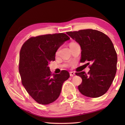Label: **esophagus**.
Listing matches in <instances>:
<instances>
[{
    "label": "esophagus",
    "mask_w": 125,
    "mask_h": 125,
    "mask_svg": "<svg viewBox=\"0 0 125 125\" xmlns=\"http://www.w3.org/2000/svg\"><path fill=\"white\" fill-rule=\"evenodd\" d=\"M74 75H75V73L74 72H70V76H71V77L74 76Z\"/></svg>",
    "instance_id": "obj_1"
}]
</instances>
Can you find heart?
<instances>
[{
    "instance_id": "b5f03b06",
    "label": "heart",
    "mask_w": 125,
    "mask_h": 125,
    "mask_svg": "<svg viewBox=\"0 0 125 125\" xmlns=\"http://www.w3.org/2000/svg\"><path fill=\"white\" fill-rule=\"evenodd\" d=\"M72 43H73V42H72Z\"/></svg>"
}]
</instances>
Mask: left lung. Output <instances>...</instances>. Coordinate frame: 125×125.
Masks as SVG:
<instances>
[{"instance_id": "1", "label": "left lung", "mask_w": 125, "mask_h": 125, "mask_svg": "<svg viewBox=\"0 0 125 125\" xmlns=\"http://www.w3.org/2000/svg\"><path fill=\"white\" fill-rule=\"evenodd\" d=\"M66 33L80 45V61L92 64L88 74L76 73L83 80L78 90L88 97L102 96L109 90L117 71V55L112 42L105 34L91 29Z\"/></svg>"}]
</instances>
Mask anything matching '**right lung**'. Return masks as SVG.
I'll return each instance as SVG.
<instances>
[{"label":"right lung","instance_id":"add662e5","mask_svg":"<svg viewBox=\"0 0 125 125\" xmlns=\"http://www.w3.org/2000/svg\"><path fill=\"white\" fill-rule=\"evenodd\" d=\"M70 38L66 34L55 33L32 37L22 46L19 73L22 84L37 103L48 105L60 94L63 83L69 78L68 71L52 74L48 66L54 61L56 52Z\"/></svg>","mask_w":125,"mask_h":125}]
</instances>
